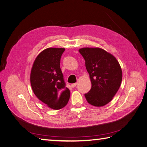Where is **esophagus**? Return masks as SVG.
Returning a JSON list of instances; mask_svg holds the SVG:
<instances>
[{
  "mask_svg": "<svg viewBox=\"0 0 147 147\" xmlns=\"http://www.w3.org/2000/svg\"><path fill=\"white\" fill-rule=\"evenodd\" d=\"M76 85H77L76 83H74V84H71V87H73V88L75 87L76 86Z\"/></svg>",
  "mask_w": 147,
  "mask_h": 147,
  "instance_id": "1",
  "label": "esophagus"
}]
</instances>
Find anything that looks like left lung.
<instances>
[{
	"mask_svg": "<svg viewBox=\"0 0 147 147\" xmlns=\"http://www.w3.org/2000/svg\"><path fill=\"white\" fill-rule=\"evenodd\" d=\"M79 52L85 61L92 87L85 94L87 102L104 106L113 100L122 80V71L116 58L101 48L84 47Z\"/></svg>",
	"mask_w": 147,
	"mask_h": 147,
	"instance_id": "8db88e82",
	"label": "left lung"
}]
</instances>
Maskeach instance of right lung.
I'll return each instance as SVG.
<instances>
[{"label":"right lung","mask_w":147,"mask_h":147,"mask_svg":"<svg viewBox=\"0 0 147 147\" xmlns=\"http://www.w3.org/2000/svg\"><path fill=\"white\" fill-rule=\"evenodd\" d=\"M64 48H47L37 56L32 67L30 80L34 94L52 109L67 104L70 91L61 71L60 58Z\"/></svg>","instance_id":"obj_1"}]
</instances>
